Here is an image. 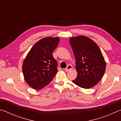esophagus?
<instances>
[{"label":"esophagus","mask_w":121,"mask_h":121,"mask_svg":"<svg viewBox=\"0 0 121 121\" xmlns=\"http://www.w3.org/2000/svg\"><path fill=\"white\" fill-rule=\"evenodd\" d=\"M73 69V66L70 65H69L67 67V68L65 69V71H68L69 70H71V69Z\"/></svg>","instance_id":"obj_1"}]
</instances>
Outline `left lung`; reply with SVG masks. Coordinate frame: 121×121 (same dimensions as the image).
I'll return each instance as SVG.
<instances>
[{"label":"left lung","mask_w":121,"mask_h":121,"mask_svg":"<svg viewBox=\"0 0 121 121\" xmlns=\"http://www.w3.org/2000/svg\"><path fill=\"white\" fill-rule=\"evenodd\" d=\"M69 43L76 59L77 76L72 82L79 87L90 89L101 80L106 70V62L98 45L85 36L71 37Z\"/></svg>","instance_id":"left-lung-1"}]
</instances>
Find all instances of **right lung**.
I'll return each instance as SVG.
<instances>
[{"label":"right lung","instance_id":"obj_1","mask_svg":"<svg viewBox=\"0 0 121 121\" xmlns=\"http://www.w3.org/2000/svg\"><path fill=\"white\" fill-rule=\"evenodd\" d=\"M60 38L45 37L34 44L24 59L22 72L26 83L35 90H40L50 83L58 71L53 51Z\"/></svg>","mask_w":121,"mask_h":121}]
</instances>
